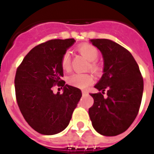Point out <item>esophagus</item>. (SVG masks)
I'll list each match as a JSON object with an SVG mask.
<instances>
[{
  "label": "esophagus",
  "mask_w": 154,
  "mask_h": 154,
  "mask_svg": "<svg viewBox=\"0 0 154 154\" xmlns=\"http://www.w3.org/2000/svg\"><path fill=\"white\" fill-rule=\"evenodd\" d=\"M88 94H89V93H88L87 90H82V94H83V95H88Z\"/></svg>",
  "instance_id": "34e87169"
}]
</instances>
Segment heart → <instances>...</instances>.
<instances>
[{
  "label": "heart",
  "mask_w": 154,
  "mask_h": 154,
  "mask_svg": "<svg viewBox=\"0 0 154 154\" xmlns=\"http://www.w3.org/2000/svg\"><path fill=\"white\" fill-rule=\"evenodd\" d=\"M79 53L83 55L85 57L88 59L90 63V69L94 72H98L100 71V67L99 65L95 62V60L98 58V51L96 47L90 44H82L78 46L77 48ZM60 65L61 68L65 71H68L70 69V53L69 52H65L61 57L60 59ZM94 77L89 73H74L71 75L68 82L69 84L72 85V86L80 88V89H85L91 85L94 82Z\"/></svg>",
  "instance_id": "heart-1"
}]
</instances>
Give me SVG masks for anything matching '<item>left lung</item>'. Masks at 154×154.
Instances as JSON below:
<instances>
[{
  "label": "left lung",
  "mask_w": 154,
  "mask_h": 154,
  "mask_svg": "<svg viewBox=\"0 0 154 154\" xmlns=\"http://www.w3.org/2000/svg\"><path fill=\"white\" fill-rule=\"evenodd\" d=\"M90 42L102 53L104 73L94 86L101 92L90 94L94 102L89 109V117L97 133L117 136L128 129L138 113L143 78L135 59L124 47L108 39Z\"/></svg>",
  "instance_id": "8db88e82"
}]
</instances>
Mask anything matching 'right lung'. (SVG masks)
<instances>
[{"label": "right lung", "instance_id": "add662e5", "mask_svg": "<svg viewBox=\"0 0 154 154\" xmlns=\"http://www.w3.org/2000/svg\"><path fill=\"white\" fill-rule=\"evenodd\" d=\"M75 42L73 38L54 39L40 44L29 52L16 72L17 102L25 120L39 134L53 135L69 124L82 97L81 89L65 85L60 59ZM63 87L60 94L51 88Z\"/></svg>", "mask_w": 154, "mask_h": 154}]
</instances>
